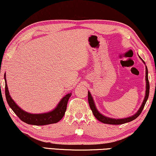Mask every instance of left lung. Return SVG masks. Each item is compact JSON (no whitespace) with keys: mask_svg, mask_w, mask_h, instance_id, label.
Wrapping results in <instances>:
<instances>
[{"mask_svg":"<svg viewBox=\"0 0 156 156\" xmlns=\"http://www.w3.org/2000/svg\"><path fill=\"white\" fill-rule=\"evenodd\" d=\"M143 61V62L145 63V62ZM146 96H145V98L144 100V102L142 103L141 107L139 109V111L137 112L134 115L132 116V117H128V118H124V119H112V118H109L107 117H105L102 115L98 111V109H96V107L95 105V103H94V101L93 98H92L91 94L90 93V92H88V102H89V105L90 107L92 112H93V115L95 117H96V119L98 120H99L100 122L104 123V124H124V123H127L129 122L133 121L135 119L139 117L140 115V114L141 113V112L143 111L144 107L146 105V102L148 98V95H149V89H150V85H149V81H148V69L146 66Z\"/></svg>","mask_w":156,"mask_h":156,"instance_id":"obj_1","label":"left lung"}]
</instances>
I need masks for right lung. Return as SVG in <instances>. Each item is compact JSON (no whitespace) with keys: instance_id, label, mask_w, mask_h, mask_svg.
Listing matches in <instances>:
<instances>
[{"instance_id":"add662e5","label":"right lung","mask_w":156,"mask_h":156,"mask_svg":"<svg viewBox=\"0 0 156 156\" xmlns=\"http://www.w3.org/2000/svg\"><path fill=\"white\" fill-rule=\"evenodd\" d=\"M5 81V98L7 100L8 104L9 105L10 108L14 112L17 117L20 119L22 121L27 123L28 124L37 125V126H42V125H47L50 124H54L62 119L63 116L65 115V112L66 110L67 103L69 101L70 97H71V93H69L65 97H63L57 107L53 111L50 112L48 113L44 114H30L27 113L26 112L23 111V109L17 106L14 101L10 97L8 92V85L6 83L5 74L4 76Z\"/></svg>"}]
</instances>
